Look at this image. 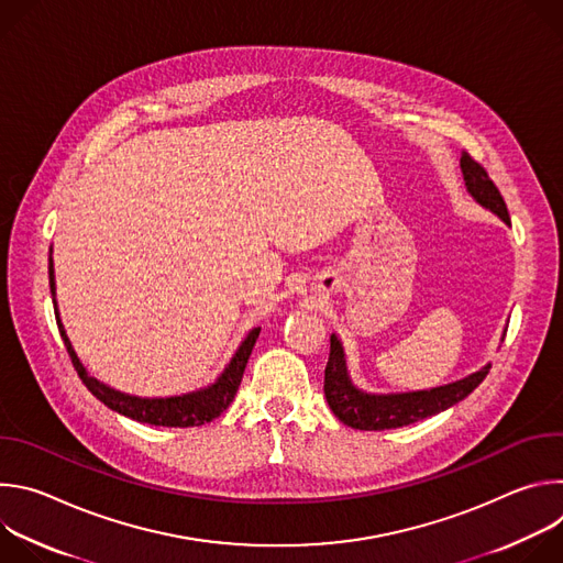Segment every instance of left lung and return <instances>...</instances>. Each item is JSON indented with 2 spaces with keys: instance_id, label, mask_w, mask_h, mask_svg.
<instances>
[{
  "instance_id": "8db88e82",
  "label": "left lung",
  "mask_w": 563,
  "mask_h": 563,
  "mask_svg": "<svg viewBox=\"0 0 563 563\" xmlns=\"http://www.w3.org/2000/svg\"><path fill=\"white\" fill-rule=\"evenodd\" d=\"M461 174H463L467 194L481 207L493 211L506 224H510L508 207L499 189L488 178L486 169L478 163H474L465 151L461 153ZM330 341L332 343H330V361L325 367V398L336 419L354 430H394V428L412 426L421 419L434 417L456 406L459 400H463L470 391H474V387L490 372V363H488L481 369L467 374L465 378L452 380L448 385L415 389V391L374 394L354 385L347 369V356L341 339L332 334Z\"/></svg>"
}]
</instances>
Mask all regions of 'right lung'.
Returning a JSON list of instances; mask_svg holds the SVG:
<instances>
[{
	"mask_svg": "<svg viewBox=\"0 0 563 563\" xmlns=\"http://www.w3.org/2000/svg\"><path fill=\"white\" fill-rule=\"evenodd\" d=\"M53 254V247L48 250ZM48 254V283H51V296H53V305H55V318H57V328L62 334V341L68 350V356L73 361V367L77 369L79 378L89 387V391L100 398L102 404L122 415L129 417L133 421L140 423H148V426H165V428H194V426H205L209 421H213L216 417H220L229 404L233 400L240 380H243V372L247 367V361L252 356V350L256 345V339L261 334V328H254L245 341L238 345V350L233 352L231 361L224 365V369L218 374V378L213 383H209L207 387H200L196 391H187L180 396H155V398H146V396H133L126 391H120L102 380H98L96 376H91L87 372V367L82 365V361L77 358L66 330L59 320V311H57V300H55V269H53V256Z\"/></svg>",
	"mask_w": 563,
	"mask_h": 563,
	"instance_id": "right-lung-1",
	"label": "right lung"
}]
</instances>
